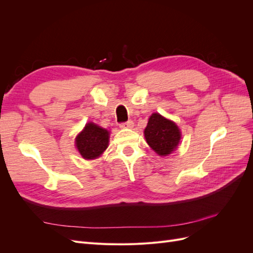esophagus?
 I'll list each match as a JSON object with an SVG mask.
<instances>
[{
  "mask_svg": "<svg viewBox=\"0 0 253 253\" xmlns=\"http://www.w3.org/2000/svg\"><path fill=\"white\" fill-rule=\"evenodd\" d=\"M133 126H134V124L132 120H128L126 122H122V124L119 125V126L121 128H131V127H133Z\"/></svg>",
  "mask_w": 253,
  "mask_h": 253,
  "instance_id": "esophagus-1",
  "label": "esophagus"
}]
</instances>
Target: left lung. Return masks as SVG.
Wrapping results in <instances>:
<instances>
[{
  "label": "left lung",
  "instance_id": "obj_1",
  "mask_svg": "<svg viewBox=\"0 0 253 253\" xmlns=\"http://www.w3.org/2000/svg\"><path fill=\"white\" fill-rule=\"evenodd\" d=\"M144 137L153 151L159 156H167L177 148L181 134L175 122L154 113L144 128Z\"/></svg>",
  "mask_w": 253,
  "mask_h": 253
}]
</instances>
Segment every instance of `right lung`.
<instances>
[{"instance_id": "1", "label": "right lung", "mask_w": 253, "mask_h": 253, "mask_svg": "<svg viewBox=\"0 0 253 253\" xmlns=\"http://www.w3.org/2000/svg\"><path fill=\"white\" fill-rule=\"evenodd\" d=\"M110 132L108 129L88 122L76 137V147L84 159H95L108 148Z\"/></svg>"}]
</instances>
